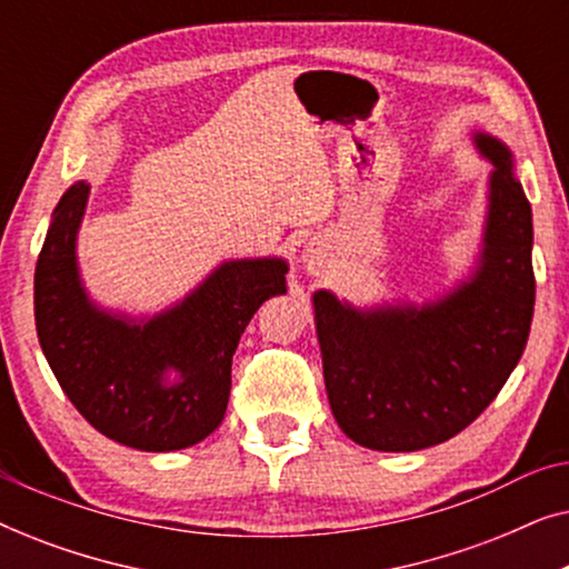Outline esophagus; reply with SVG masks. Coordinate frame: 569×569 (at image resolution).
Returning a JSON list of instances; mask_svg holds the SVG:
<instances>
[{
	"instance_id": "34e87169",
	"label": "esophagus",
	"mask_w": 569,
	"mask_h": 569,
	"mask_svg": "<svg viewBox=\"0 0 569 569\" xmlns=\"http://www.w3.org/2000/svg\"><path fill=\"white\" fill-rule=\"evenodd\" d=\"M302 263H306V269L310 271V274H321V271L326 269V256L321 253V248L308 246L306 253H302Z\"/></svg>"
}]
</instances>
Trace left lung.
Segmentation results:
<instances>
[{
    "label": "left lung",
    "instance_id": "left-lung-1",
    "mask_svg": "<svg viewBox=\"0 0 569 569\" xmlns=\"http://www.w3.org/2000/svg\"><path fill=\"white\" fill-rule=\"evenodd\" d=\"M471 139L492 173L469 277L425 302L357 308L313 292L333 419L362 448L411 453L450 440L492 403L526 349L536 298L531 204L510 147L487 131Z\"/></svg>",
    "mask_w": 569,
    "mask_h": 569
}]
</instances>
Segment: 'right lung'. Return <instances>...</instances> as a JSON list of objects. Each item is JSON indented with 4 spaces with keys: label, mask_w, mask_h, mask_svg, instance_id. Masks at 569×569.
Masks as SVG:
<instances>
[{
    "label": "right lung",
    "mask_w": 569,
    "mask_h": 569,
    "mask_svg": "<svg viewBox=\"0 0 569 569\" xmlns=\"http://www.w3.org/2000/svg\"><path fill=\"white\" fill-rule=\"evenodd\" d=\"M88 197V181L64 191L36 263V331L46 360L67 399L106 438L147 453L197 446L228 409L240 333L261 302L287 292V261H222L152 316L100 308L77 261Z\"/></svg>",
    "instance_id": "add662e5"
}]
</instances>
